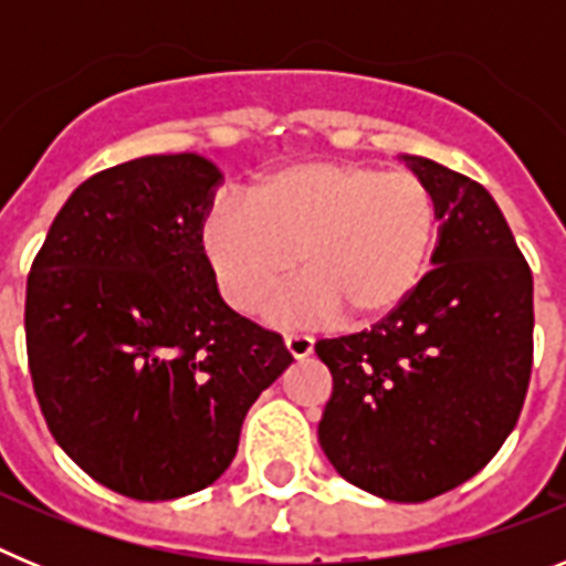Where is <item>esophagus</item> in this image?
<instances>
[{"instance_id": "1", "label": "esophagus", "mask_w": 566, "mask_h": 566, "mask_svg": "<svg viewBox=\"0 0 566 566\" xmlns=\"http://www.w3.org/2000/svg\"><path fill=\"white\" fill-rule=\"evenodd\" d=\"M283 343H286V352L292 354L294 359H306L308 354L314 352V339L308 337V334H286Z\"/></svg>"}]
</instances>
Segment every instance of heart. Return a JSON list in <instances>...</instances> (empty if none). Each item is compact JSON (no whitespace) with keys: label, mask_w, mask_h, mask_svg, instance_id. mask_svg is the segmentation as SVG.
Returning a JSON list of instances; mask_svg holds the SVG:
<instances>
[{"label":"heart","mask_w":566,"mask_h":566,"mask_svg":"<svg viewBox=\"0 0 566 566\" xmlns=\"http://www.w3.org/2000/svg\"><path fill=\"white\" fill-rule=\"evenodd\" d=\"M437 232L431 187L413 172L365 161H294L263 172L247 198L218 195L201 218V252L234 312L266 300L277 326L348 317L374 323L397 312L422 277Z\"/></svg>","instance_id":"1"}]
</instances>
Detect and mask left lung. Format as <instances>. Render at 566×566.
I'll use <instances>...</instances> for the list:
<instances>
[{"instance_id":"left-lung-1","label":"left lung","mask_w":566,"mask_h":566,"mask_svg":"<svg viewBox=\"0 0 566 566\" xmlns=\"http://www.w3.org/2000/svg\"><path fill=\"white\" fill-rule=\"evenodd\" d=\"M399 161L437 201L433 269L371 332L314 345L334 377L317 437L345 482L428 502L476 476L516 428L533 274L482 184L422 155Z\"/></svg>"}]
</instances>
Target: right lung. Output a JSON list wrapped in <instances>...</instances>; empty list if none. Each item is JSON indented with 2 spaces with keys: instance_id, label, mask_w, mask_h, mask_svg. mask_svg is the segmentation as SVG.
<instances>
[{
  "instance_id": "1",
  "label": "right lung",
  "mask_w": 566,
  "mask_h": 566,
  "mask_svg": "<svg viewBox=\"0 0 566 566\" xmlns=\"http://www.w3.org/2000/svg\"><path fill=\"white\" fill-rule=\"evenodd\" d=\"M203 155H144L73 189L28 277L24 334L50 433L87 476L167 502L209 488L292 354L234 314L201 252L221 187Z\"/></svg>"
}]
</instances>
